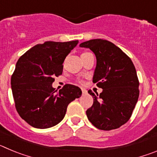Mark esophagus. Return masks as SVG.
Listing matches in <instances>:
<instances>
[{
    "label": "esophagus",
    "instance_id": "1",
    "mask_svg": "<svg viewBox=\"0 0 157 157\" xmlns=\"http://www.w3.org/2000/svg\"><path fill=\"white\" fill-rule=\"evenodd\" d=\"M82 94H86V90L85 89H82Z\"/></svg>",
    "mask_w": 157,
    "mask_h": 157
}]
</instances>
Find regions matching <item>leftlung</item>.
<instances>
[{
	"label": "left lung",
	"mask_w": 157,
	"mask_h": 157,
	"mask_svg": "<svg viewBox=\"0 0 157 157\" xmlns=\"http://www.w3.org/2000/svg\"><path fill=\"white\" fill-rule=\"evenodd\" d=\"M95 54L97 66L93 82L102 93L88 91L94 104L87 109L88 120L100 130H111L125 124L139 97V81L132 60L111 41L92 39L80 44Z\"/></svg>",
	"instance_id": "1"
}]
</instances>
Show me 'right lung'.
<instances>
[{
  "instance_id": "add662e5",
  "label": "right lung",
  "mask_w": 157,
  "mask_h": 157,
  "mask_svg": "<svg viewBox=\"0 0 157 157\" xmlns=\"http://www.w3.org/2000/svg\"><path fill=\"white\" fill-rule=\"evenodd\" d=\"M78 41L37 44L18 59L11 78L12 95L20 117L33 127L45 129L61 121L67 105L82 95L79 87L66 84L56 93L52 84L62 75L66 56Z\"/></svg>"
}]
</instances>
